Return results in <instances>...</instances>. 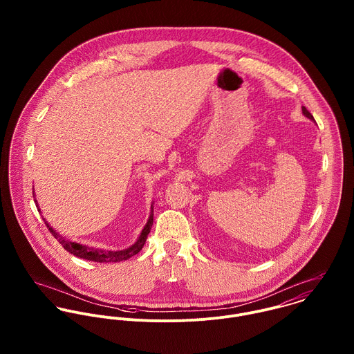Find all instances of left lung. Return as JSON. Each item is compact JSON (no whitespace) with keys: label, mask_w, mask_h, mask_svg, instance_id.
<instances>
[{"label":"left lung","mask_w":354,"mask_h":354,"mask_svg":"<svg viewBox=\"0 0 354 354\" xmlns=\"http://www.w3.org/2000/svg\"><path fill=\"white\" fill-rule=\"evenodd\" d=\"M303 113H304V115H306V117H308V118H310V120H313V115H312V114H310V113H309V111H308V110H306V107H304V106H303Z\"/></svg>","instance_id":"8db88e82"}]
</instances>
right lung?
Instances as JSON below:
<instances>
[{"label":"right lung","mask_w":354,"mask_h":354,"mask_svg":"<svg viewBox=\"0 0 354 354\" xmlns=\"http://www.w3.org/2000/svg\"><path fill=\"white\" fill-rule=\"evenodd\" d=\"M35 204H37V201H35ZM37 208L39 209L38 204H37ZM44 221H45V219H44ZM152 222H153V214H152L151 209L150 218H149V221H147V225H146L145 229L142 230L140 237L138 239V241H136L131 248L124 250V251H102V250H94V248H90V247H86V245H80V244L68 241V240H65L64 237H61L59 234H57V233L51 229L50 226H49L48 222H45V223H46L48 229L50 230L53 237L62 245V248H64L65 251H68V252L72 253V254H75V256H77V257H80V259H86V260L97 261V263H109V261H110V263H117V261L127 260V259L132 257L133 254H136V253H139L142 251V248H143L145 244H146L147 236H149V233H150Z\"/></svg>","instance_id":"right-lung-1"}]
</instances>
